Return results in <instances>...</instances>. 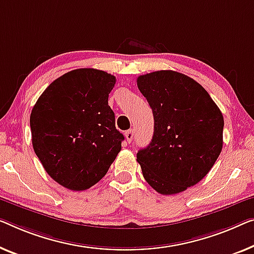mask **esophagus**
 <instances>
[{
	"label": "esophagus",
	"instance_id": "1",
	"mask_svg": "<svg viewBox=\"0 0 254 254\" xmlns=\"http://www.w3.org/2000/svg\"><path fill=\"white\" fill-rule=\"evenodd\" d=\"M124 134H126L127 141L128 143H130V142L132 141V140H133V131H132V130H127Z\"/></svg>",
	"mask_w": 254,
	"mask_h": 254
}]
</instances>
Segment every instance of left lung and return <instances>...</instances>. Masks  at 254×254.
<instances>
[{"mask_svg": "<svg viewBox=\"0 0 254 254\" xmlns=\"http://www.w3.org/2000/svg\"><path fill=\"white\" fill-rule=\"evenodd\" d=\"M137 85L154 115L153 139L137 153L142 176L162 195L186 190L220 155L224 116L199 83L178 71L141 75Z\"/></svg>", "mask_w": 254, "mask_h": 254, "instance_id": "obj_1", "label": "left lung"}]
</instances>
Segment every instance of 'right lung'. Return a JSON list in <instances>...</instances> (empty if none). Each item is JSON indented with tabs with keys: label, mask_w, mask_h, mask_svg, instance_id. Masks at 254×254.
I'll list each match as a JSON object with an SVG mask.
<instances>
[{
	"label": "right lung",
	"mask_w": 254,
	"mask_h": 254,
	"mask_svg": "<svg viewBox=\"0 0 254 254\" xmlns=\"http://www.w3.org/2000/svg\"><path fill=\"white\" fill-rule=\"evenodd\" d=\"M116 78L79 68L44 90L30 113L33 148L52 179L70 190H85L107 173L122 148L108 96Z\"/></svg>",
	"instance_id": "1"
}]
</instances>
